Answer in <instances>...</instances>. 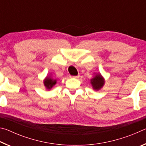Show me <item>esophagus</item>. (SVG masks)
Returning a JSON list of instances; mask_svg holds the SVG:
<instances>
[{
    "label": "esophagus",
    "mask_w": 146,
    "mask_h": 146,
    "mask_svg": "<svg viewBox=\"0 0 146 146\" xmlns=\"http://www.w3.org/2000/svg\"><path fill=\"white\" fill-rule=\"evenodd\" d=\"M79 75H77V76H71V77L72 78H79Z\"/></svg>",
    "instance_id": "34e87169"
}]
</instances>
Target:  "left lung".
<instances>
[{"label":"left lung","mask_w":146,"mask_h":146,"mask_svg":"<svg viewBox=\"0 0 146 146\" xmlns=\"http://www.w3.org/2000/svg\"><path fill=\"white\" fill-rule=\"evenodd\" d=\"M91 82L93 88L95 90H98L102 87L104 84V80L100 75H98L91 79Z\"/></svg>","instance_id":"1"}]
</instances>
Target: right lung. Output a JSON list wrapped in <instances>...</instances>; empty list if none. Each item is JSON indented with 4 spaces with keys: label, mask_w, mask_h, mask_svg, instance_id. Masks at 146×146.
<instances>
[{
    "label": "right lung",
    "mask_w": 146,
    "mask_h": 146,
    "mask_svg": "<svg viewBox=\"0 0 146 146\" xmlns=\"http://www.w3.org/2000/svg\"><path fill=\"white\" fill-rule=\"evenodd\" d=\"M44 85H45L46 87L47 88V89H51L53 86L56 84V80H53V79L51 78H48L47 77L45 80H44Z\"/></svg>",
    "instance_id": "add662e5"
}]
</instances>
